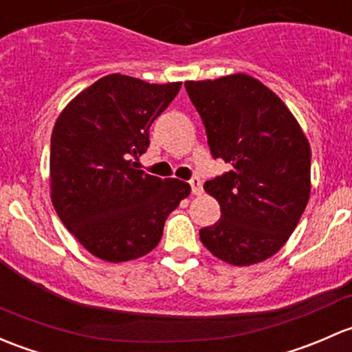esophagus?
Instances as JSON below:
<instances>
[{
	"instance_id": "obj_1",
	"label": "esophagus",
	"mask_w": 352,
	"mask_h": 352,
	"mask_svg": "<svg viewBox=\"0 0 352 352\" xmlns=\"http://www.w3.org/2000/svg\"><path fill=\"white\" fill-rule=\"evenodd\" d=\"M188 184H190L192 194L194 195H201L202 192H204V188H202V180L199 179V177H192V179L188 180Z\"/></svg>"
}]
</instances>
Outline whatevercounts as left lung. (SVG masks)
Instances as JSON below:
<instances>
[{
	"instance_id": "8db88e82",
	"label": "left lung",
	"mask_w": 352,
	"mask_h": 352,
	"mask_svg": "<svg viewBox=\"0 0 352 352\" xmlns=\"http://www.w3.org/2000/svg\"><path fill=\"white\" fill-rule=\"evenodd\" d=\"M186 89L210 155L231 165L204 184L221 219L199 231L201 241L226 263H260L287 243L309 202V142L282 99L246 74Z\"/></svg>"
}]
</instances>
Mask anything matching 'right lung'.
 <instances>
[{"mask_svg":"<svg viewBox=\"0 0 352 352\" xmlns=\"http://www.w3.org/2000/svg\"><path fill=\"white\" fill-rule=\"evenodd\" d=\"M180 86L111 74L77 94L55 121L52 202L77 241L101 260L121 263L150 253L166 216L190 194L188 184L158 179L135 162Z\"/></svg>","mask_w":352,"mask_h":352,"instance_id":"right-lung-1","label":"right lung"}]
</instances>
